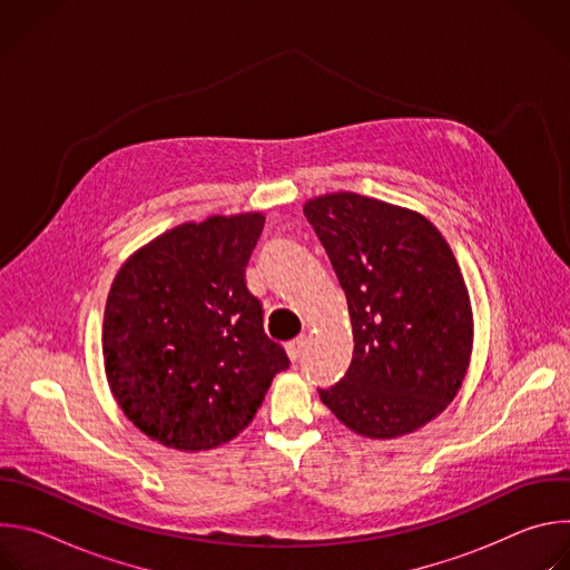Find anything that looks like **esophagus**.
Segmentation results:
<instances>
[{"label":"esophagus","mask_w":570,"mask_h":570,"mask_svg":"<svg viewBox=\"0 0 570 570\" xmlns=\"http://www.w3.org/2000/svg\"><path fill=\"white\" fill-rule=\"evenodd\" d=\"M304 347H306V338L304 336H299V338H295V341H291L288 345H286V352H288V358L295 363V361H299V356H302V352H304Z\"/></svg>","instance_id":"1"}]
</instances>
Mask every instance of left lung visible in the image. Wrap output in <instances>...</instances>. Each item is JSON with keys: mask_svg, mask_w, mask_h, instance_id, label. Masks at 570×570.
Wrapping results in <instances>:
<instances>
[{"mask_svg": "<svg viewBox=\"0 0 570 570\" xmlns=\"http://www.w3.org/2000/svg\"><path fill=\"white\" fill-rule=\"evenodd\" d=\"M304 216L345 291L354 356L320 399L354 433L390 440L440 415L471 356L473 317L460 266L417 212L341 191Z\"/></svg>", "mask_w": 570, "mask_h": 570, "instance_id": "8db88e82", "label": "left lung"}]
</instances>
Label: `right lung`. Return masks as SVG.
<instances>
[{
    "mask_svg": "<svg viewBox=\"0 0 570 570\" xmlns=\"http://www.w3.org/2000/svg\"><path fill=\"white\" fill-rule=\"evenodd\" d=\"M264 223L250 212L178 225L139 248L112 282L106 376L124 415L159 444L205 451L229 442L291 365L246 286Z\"/></svg>",
    "mask_w": 570,
    "mask_h": 570,
    "instance_id": "right-lung-1",
    "label": "right lung"
}]
</instances>
